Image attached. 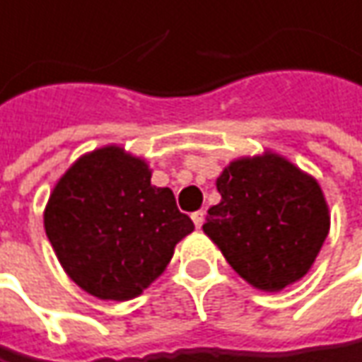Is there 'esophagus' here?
Instances as JSON below:
<instances>
[{
	"label": "esophagus",
	"mask_w": 362,
	"mask_h": 362,
	"mask_svg": "<svg viewBox=\"0 0 362 362\" xmlns=\"http://www.w3.org/2000/svg\"><path fill=\"white\" fill-rule=\"evenodd\" d=\"M204 218H206L204 210H198V212L192 214V220H194V223H196V228H202V226H204Z\"/></svg>",
	"instance_id": "esophagus-1"
}]
</instances>
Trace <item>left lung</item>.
<instances>
[{
	"label": "left lung",
	"mask_w": 362,
	"mask_h": 362,
	"mask_svg": "<svg viewBox=\"0 0 362 362\" xmlns=\"http://www.w3.org/2000/svg\"><path fill=\"white\" fill-rule=\"evenodd\" d=\"M222 202L204 232L247 284L279 291L301 279L329 233L323 192L277 154L232 162L216 182Z\"/></svg>",
	"instance_id": "1"
}]
</instances>
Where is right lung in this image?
<instances>
[{
	"instance_id": "right-lung-1",
	"label": "right lung",
	"mask_w": 362,
	"mask_h": 362,
	"mask_svg": "<svg viewBox=\"0 0 362 362\" xmlns=\"http://www.w3.org/2000/svg\"><path fill=\"white\" fill-rule=\"evenodd\" d=\"M194 230L146 162L107 146L78 158L45 208V232L69 277L98 299L127 301L166 269Z\"/></svg>"
}]
</instances>
